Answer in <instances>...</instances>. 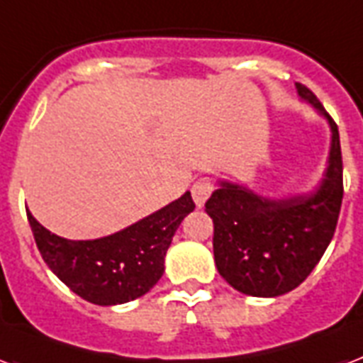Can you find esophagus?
Returning a JSON list of instances; mask_svg holds the SVG:
<instances>
[{"instance_id":"obj_1","label":"esophagus","mask_w":363,"mask_h":363,"mask_svg":"<svg viewBox=\"0 0 363 363\" xmlns=\"http://www.w3.org/2000/svg\"><path fill=\"white\" fill-rule=\"evenodd\" d=\"M213 188H215V184H213L211 179H207V177H203V179H198V181L192 184L194 203H196L198 207L206 206V201L209 200Z\"/></svg>"}]
</instances>
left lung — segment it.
I'll return each instance as SVG.
<instances>
[{"instance_id": "obj_1", "label": "left lung", "mask_w": 363, "mask_h": 363, "mask_svg": "<svg viewBox=\"0 0 363 363\" xmlns=\"http://www.w3.org/2000/svg\"><path fill=\"white\" fill-rule=\"evenodd\" d=\"M331 127L329 165L316 192L270 200L220 181L206 201L213 218V253L218 274L240 293L278 297L301 286L335 234L342 203V156L339 129L308 87L297 83Z\"/></svg>"}]
</instances>
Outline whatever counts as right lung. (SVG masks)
<instances>
[{"mask_svg":"<svg viewBox=\"0 0 363 363\" xmlns=\"http://www.w3.org/2000/svg\"><path fill=\"white\" fill-rule=\"evenodd\" d=\"M196 203L190 192L135 225L99 240H66L28 211V223L43 261L62 284L99 306L143 297L163 276L165 253L177 228Z\"/></svg>","mask_w":363,"mask_h":363,"instance_id":"add662e5","label":"right lung"}]
</instances>
